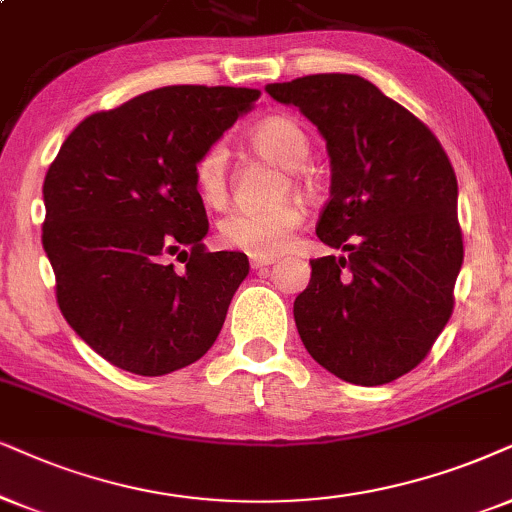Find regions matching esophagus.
<instances>
[{
  "mask_svg": "<svg viewBox=\"0 0 512 512\" xmlns=\"http://www.w3.org/2000/svg\"><path fill=\"white\" fill-rule=\"evenodd\" d=\"M274 264V257H250V267L252 269H264Z\"/></svg>",
  "mask_w": 512,
  "mask_h": 512,
  "instance_id": "esophagus-1",
  "label": "esophagus"
}]
</instances>
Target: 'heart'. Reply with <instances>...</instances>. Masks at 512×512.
Wrapping results in <instances>:
<instances>
[{
	"mask_svg": "<svg viewBox=\"0 0 512 512\" xmlns=\"http://www.w3.org/2000/svg\"><path fill=\"white\" fill-rule=\"evenodd\" d=\"M255 151L271 163L297 170L307 160L309 141L288 118H269L252 132ZM193 181L198 196L212 208L226 203L229 196V151L224 141L205 148L193 165ZM302 222V210L293 203L267 210H231L219 222V238L224 245L252 257H274L288 245V238Z\"/></svg>",
	"mask_w": 512,
	"mask_h": 512,
	"instance_id": "1",
	"label": "heart"
}]
</instances>
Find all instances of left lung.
<instances>
[{
  "label": "left lung",
  "instance_id": "obj_1",
  "mask_svg": "<svg viewBox=\"0 0 512 512\" xmlns=\"http://www.w3.org/2000/svg\"><path fill=\"white\" fill-rule=\"evenodd\" d=\"M264 89L326 141L331 200L316 236L347 252L309 262L293 304L302 345L347 383H392L428 357L454 309V167L435 134L364 77L321 73Z\"/></svg>",
  "mask_w": 512,
  "mask_h": 512
}]
</instances>
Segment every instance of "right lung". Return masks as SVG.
Instances as JSON below:
<instances>
[{"label":"right lung","mask_w":512,"mask_h":512,"mask_svg":"<svg viewBox=\"0 0 512 512\" xmlns=\"http://www.w3.org/2000/svg\"><path fill=\"white\" fill-rule=\"evenodd\" d=\"M257 96L203 84L134 96L84 118L44 177L42 245L58 307L122 371H179L222 331L250 264L243 252L205 250L193 165ZM172 256L185 262L179 272Z\"/></svg>","instance_id":"add662e5"}]
</instances>
